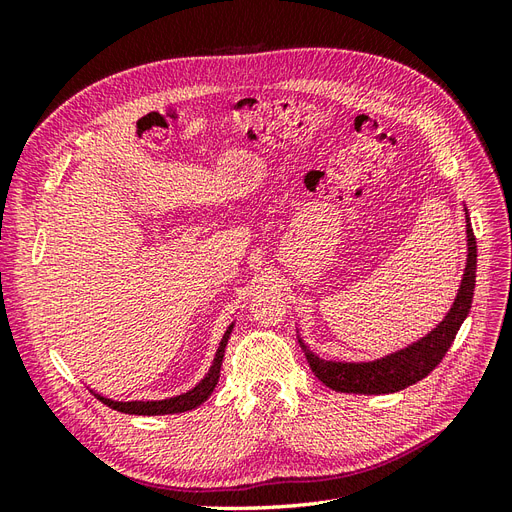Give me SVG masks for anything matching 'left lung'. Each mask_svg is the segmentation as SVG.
I'll return each instance as SVG.
<instances>
[{
    "instance_id": "obj_1",
    "label": "left lung",
    "mask_w": 512,
    "mask_h": 512,
    "mask_svg": "<svg viewBox=\"0 0 512 512\" xmlns=\"http://www.w3.org/2000/svg\"><path fill=\"white\" fill-rule=\"evenodd\" d=\"M463 211H466V269H463L457 297L451 309H448V314L431 331H427L423 337H418L416 342L369 361L322 359V356L309 350L307 344L299 337L305 359L322 384H327L329 389L339 393H397L401 389H406V386L423 380L429 371H433V367L442 361V356L451 348L463 320L468 318L474 297L476 239L470 226L468 209Z\"/></svg>"
}]
</instances>
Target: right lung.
<instances>
[{
  "label": "right lung",
  "mask_w": 512,
  "mask_h": 512,
  "mask_svg": "<svg viewBox=\"0 0 512 512\" xmlns=\"http://www.w3.org/2000/svg\"><path fill=\"white\" fill-rule=\"evenodd\" d=\"M232 327H235V322L228 324V329L222 337L220 342V348L218 352H215V359L209 367L207 374L203 376V380H200L196 386H192L190 391H185L181 395H175V397H166V399H132V401H115V399H108L96 391H91L96 395V399H100L104 406L113 408L117 412H123V414H136V416H158V414H177V412H188V410H194L198 408L203 401L209 399V395L213 393L215 384H218L220 380V367H222V359H224V348H226V342L228 337L232 333Z\"/></svg>",
  "instance_id": "add662e5"
}]
</instances>
